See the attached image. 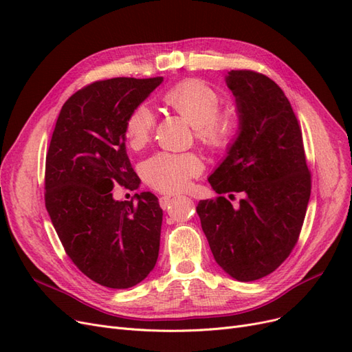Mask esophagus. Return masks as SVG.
Segmentation results:
<instances>
[{"mask_svg": "<svg viewBox=\"0 0 352 352\" xmlns=\"http://www.w3.org/2000/svg\"><path fill=\"white\" fill-rule=\"evenodd\" d=\"M175 198L173 197H167V195H164V197H160V199H158V202H160V207L162 208H167V206L170 204V202H172Z\"/></svg>", "mask_w": 352, "mask_h": 352, "instance_id": "34e87169", "label": "esophagus"}]
</instances>
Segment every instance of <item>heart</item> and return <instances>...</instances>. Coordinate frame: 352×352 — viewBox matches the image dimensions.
<instances>
[{"instance_id": "obj_1", "label": "heart", "mask_w": 352, "mask_h": 352, "mask_svg": "<svg viewBox=\"0 0 352 352\" xmlns=\"http://www.w3.org/2000/svg\"><path fill=\"white\" fill-rule=\"evenodd\" d=\"M168 109L194 127L197 141L210 151L221 153L235 141L239 132V116L233 109H220V95L208 83L188 79L170 88L163 97ZM155 117L145 105H138L127 116L124 138L132 150H141L151 140ZM204 164L194 153H158L142 164L145 182L162 192L182 190L192 177H197Z\"/></svg>"}]
</instances>
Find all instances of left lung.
<instances>
[{
  "instance_id": "obj_1",
  "label": "left lung",
  "mask_w": 352,
  "mask_h": 352,
  "mask_svg": "<svg viewBox=\"0 0 352 352\" xmlns=\"http://www.w3.org/2000/svg\"><path fill=\"white\" fill-rule=\"evenodd\" d=\"M235 95L239 135L208 177L219 197L198 202L210 250L233 279L251 282L274 272L300 238L311 175L302 132L279 85L252 70L226 76ZM243 195L232 206L228 193Z\"/></svg>"
}]
</instances>
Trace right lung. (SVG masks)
I'll return each instance as SVG.
<instances>
[{
  "label": "right lung",
  "instance_id": "obj_1",
  "mask_svg": "<svg viewBox=\"0 0 352 352\" xmlns=\"http://www.w3.org/2000/svg\"><path fill=\"white\" fill-rule=\"evenodd\" d=\"M163 78L97 80L65 102L45 162V207L74 265L94 282L127 289L158 258L163 210L151 192L116 201L113 188L140 186L124 145L127 116Z\"/></svg>",
  "mask_w": 352,
  "mask_h": 352
}]
</instances>
